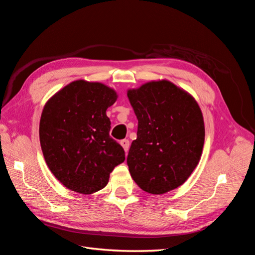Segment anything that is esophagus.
Masks as SVG:
<instances>
[{
    "mask_svg": "<svg viewBox=\"0 0 255 255\" xmlns=\"http://www.w3.org/2000/svg\"><path fill=\"white\" fill-rule=\"evenodd\" d=\"M120 144L122 145L123 150H125L126 153H127L128 151V148H129V141L128 139H123V140L120 141Z\"/></svg>",
    "mask_w": 255,
    "mask_h": 255,
    "instance_id": "obj_1",
    "label": "esophagus"
}]
</instances>
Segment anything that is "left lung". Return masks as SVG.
<instances>
[{"instance_id":"8db88e82","label":"left lung","mask_w":255,"mask_h":255,"mask_svg":"<svg viewBox=\"0 0 255 255\" xmlns=\"http://www.w3.org/2000/svg\"><path fill=\"white\" fill-rule=\"evenodd\" d=\"M138 119L128 166L135 183L163 195L186 182L199 164L204 144L203 115L187 91L167 80L128 89Z\"/></svg>"}]
</instances>
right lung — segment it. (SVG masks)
<instances>
[{"label":"right lung","mask_w":255,"mask_h":255,"mask_svg":"<svg viewBox=\"0 0 255 255\" xmlns=\"http://www.w3.org/2000/svg\"><path fill=\"white\" fill-rule=\"evenodd\" d=\"M116 90L99 82L68 84L45 103L40 118V145L51 172L72 191L91 195L104 188L125 150L110 136L106 110Z\"/></svg>","instance_id":"right-lung-1"}]
</instances>
